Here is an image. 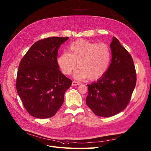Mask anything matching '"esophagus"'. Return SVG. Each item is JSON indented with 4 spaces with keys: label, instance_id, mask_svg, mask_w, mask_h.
Returning <instances> with one entry per match:
<instances>
[{
    "label": "esophagus",
    "instance_id": "1",
    "mask_svg": "<svg viewBox=\"0 0 151 151\" xmlns=\"http://www.w3.org/2000/svg\"><path fill=\"white\" fill-rule=\"evenodd\" d=\"M81 83L78 81H72V86H78L80 85Z\"/></svg>",
    "mask_w": 151,
    "mask_h": 151
}]
</instances>
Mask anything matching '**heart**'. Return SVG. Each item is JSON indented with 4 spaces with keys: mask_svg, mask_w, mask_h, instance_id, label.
Masks as SVG:
<instances>
[{
    "mask_svg": "<svg viewBox=\"0 0 151 151\" xmlns=\"http://www.w3.org/2000/svg\"><path fill=\"white\" fill-rule=\"evenodd\" d=\"M111 58L109 47L105 43H94L86 40H78L58 58V64L65 75H70L76 67L78 79L88 78L96 80L104 76L108 69Z\"/></svg>",
    "mask_w": 151,
    "mask_h": 151,
    "instance_id": "1",
    "label": "heart"
}]
</instances>
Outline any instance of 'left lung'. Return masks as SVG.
Here are the masks:
<instances>
[{
    "mask_svg": "<svg viewBox=\"0 0 151 151\" xmlns=\"http://www.w3.org/2000/svg\"><path fill=\"white\" fill-rule=\"evenodd\" d=\"M112 59L105 74L88 85L86 104L99 116H113L129 104L137 83L132 55L113 37L110 44Z\"/></svg>",
    "mask_w": 151,
    "mask_h": 151,
    "instance_id": "obj_1",
    "label": "left lung"
}]
</instances>
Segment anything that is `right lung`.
Masks as SVG:
<instances>
[{
    "instance_id": "obj_1",
    "label": "right lung",
    "mask_w": 151,
    "mask_h": 151,
    "mask_svg": "<svg viewBox=\"0 0 151 151\" xmlns=\"http://www.w3.org/2000/svg\"><path fill=\"white\" fill-rule=\"evenodd\" d=\"M69 37H49L35 42L21 59L16 88L24 106L40 119L53 116L61 107L72 83L58 63L60 45Z\"/></svg>"
}]
</instances>
